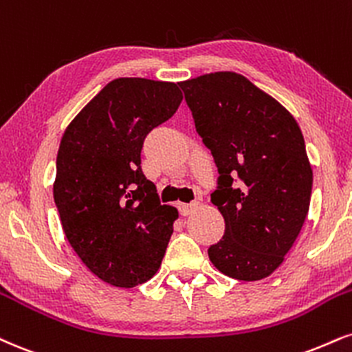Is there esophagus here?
<instances>
[{
  "label": "esophagus",
  "mask_w": 352,
  "mask_h": 352,
  "mask_svg": "<svg viewBox=\"0 0 352 352\" xmlns=\"http://www.w3.org/2000/svg\"><path fill=\"white\" fill-rule=\"evenodd\" d=\"M177 208H179L182 217H188L197 208V203H177Z\"/></svg>",
  "instance_id": "obj_1"
}]
</instances>
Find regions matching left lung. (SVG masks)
<instances>
[{
    "mask_svg": "<svg viewBox=\"0 0 352 352\" xmlns=\"http://www.w3.org/2000/svg\"><path fill=\"white\" fill-rule=\"evenodd\" d=\"M179 85L219 173L211 201L224 236L210 245V261L238 280L269 277L310 208L313 172L302 131L277 100L234 72Z\"/></svg>",
    "mask_w": 352,
    "mask_h": 352,
    "instance_id": "obj_1",
    "label": "left lung"
}]
</instances>
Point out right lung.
<instances>
[{"mask_svg": "<svg viewBox=\"0 0 352 352\" xmlns=\"http://www.w3.org/2000/svg\"><path fill=\"white\" fill-rule=\"evenodd\" d=\"M179 85L116 78L62 135L54 201L74 251L96 277L131 289L164 259L179 213L141 168L146 135L173 116Z\"/></svg>", "mask_w": 352, "mask_h": 352, "instance_id": "1", "label": "right lung"}]
</instances>
